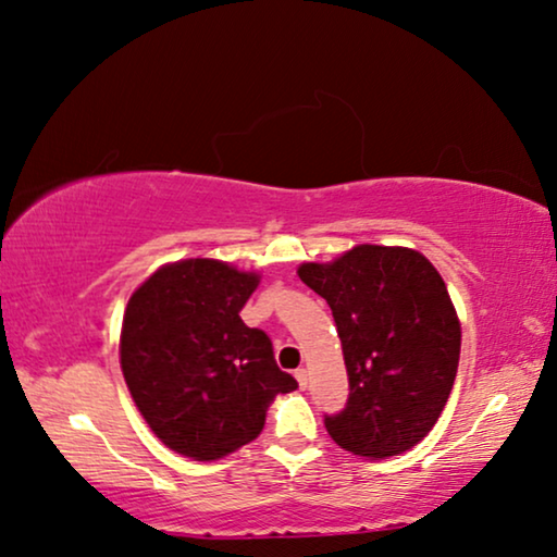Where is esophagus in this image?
Masks as SVG:
<instances>
[{
    "mask_svg": "<svg viewBox=\"0 0 557 557\" xmlns=\"http://www.w3.org/2000/svg\"><path fill=\"white\" fill-rule=\"evenodd\" d=\"M295 380H297V385L305 389L307 387V370L305 368H297L295 370Z\"/></svg>",
    "mask_w": 557,
    "mask_h": 557,
    "instance_id": "obj_1",
    "label": "esophagus"
}]
</instances>
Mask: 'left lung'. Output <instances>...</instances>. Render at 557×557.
I'll use <instances>...</instances> for the list:
<instances>
[{"mask_svg":"<svg viewBox=\"0 0 557 557\" xmlns=\"http://www.w3.org/2000/svg\"><path fill=\"white\" fill-rule=\"evenodd\" d=\"M297 275L335 318L350 397L325 414L339 447L389 458L425 437L458 375L460 320L440 272L408 247L358 245Z\"/></svg>","mask_w":557,"mask_h":557,"instance_id":"obj_1","label":"left lung"}]
</instances>
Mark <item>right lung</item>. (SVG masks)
I'll use <instances>...</instances> for the list:
<instances>
[{
    "label": "right lung",
    "mask_w": 557,
    "mask_h": 557,
    "mask_svg": "<svg viewBox=\"0 0 557 557\" xmlns=\"http://www.w3.org/2000/svg\"><path fill=\"white\" fill-rule=\"evenodd\" d=\"M260 277L220 260L164 264L132 293L120 364L132 400L170 450L218 460L262 433L264 414L297 380L270 337L239 310Z\"/></svg>",
    "instance_id": "obj_1"
}]
</instances>
